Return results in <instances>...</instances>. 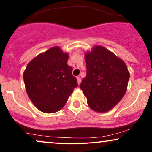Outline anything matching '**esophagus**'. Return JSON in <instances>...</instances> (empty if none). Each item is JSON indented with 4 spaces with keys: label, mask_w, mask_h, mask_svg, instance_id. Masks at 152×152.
<instances>
[{
    "label": "esophagus",
    "mask_w": 152,
    "mask_h": 152,
    "mask_svg": "<svg viewBox=\"0 0 152 152\" xmlns=\"http://www.w3.org/2000/svg\"><path fill=\"white\" fill-rule=\"evenodd\" d=\"M76 79H77V83L78 85H80V83H81V78H80V76H78L77 78H76Z\"/></svg>",
    "instance_id": "esophagus-1"
}]
</instances>
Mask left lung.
Masks as SVG:
<instances>
[{
	"label": "left lung",
	"mask_w": 152,
	"mask_h": 152,
	"mask_svg": "<svg viewBox=\"0 0 152 152\" xmlns=\"http://www.w3.org/2000/svg\"><path fill=\"white\" fill-rule=\"evenodd\" d=\"M85 59L87 74L80 88L90 108L106 112L121 100L127 90L130 78L127 66L112 52L100 45L87 52Z\"/></svg>",
	"instance_id": "1"
}]
</instances>
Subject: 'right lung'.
<instances>
[{
  "instance_id": "right-lung-1",
  "label": "right lung",
  "mask_w": 152,
  "mask_h": 152,
  "mask_svg": "<svg viewBox=\"0 0 152 152\" xmlns=\"http://www.w3.org/2000/svg\"><path fill=\"white\" fill-rule=\"evenodd\" d=\"M68 58V54L55 46L34 58L24 71L23 77L28 96L44 113L60 110L78 86L72 67L67 64Z\"/></svg>"
}]
</instances>
